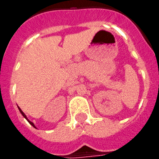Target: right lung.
Returning <instances> with one entry per match:
<instances>
[{
  "instance_id": "obj_1",
  "label": "right lung",
  "mask_w": 159,
  "mask_h": 159,
  "mask_svg": "<svg viewBox=\"0 0 159 159\" xmlns=\"http://www.w3.org/2000/svg\"><path fill=\"white\" fill-rule=\"evenodd\" d=\"M19 111H20V112H21V114H22V115H23V117H25V118H26V119H27V121H28V122H29V123H30V124H31V125H32L33 127H35V125H34V123H33L32 122H30V120H28V118H27V117H26V116H25V113H24V112H23L22 110H21V109H20V108H19ZM35 128H36V127H35Z\"/></svg>"
}]
</instances>
